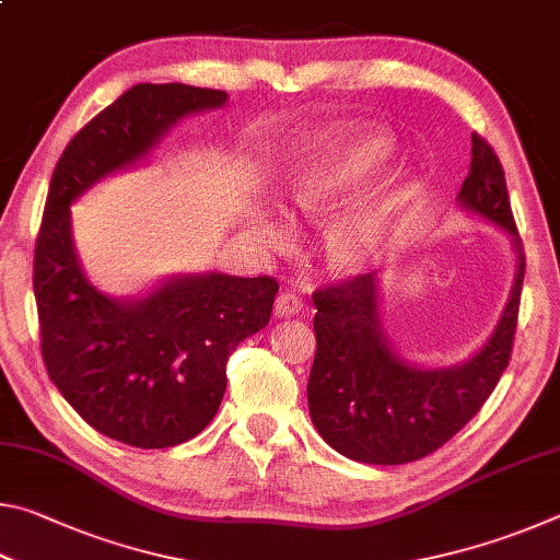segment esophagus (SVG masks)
Here are the masks:
<instances>
[{"mask_svg": "<svg viewBox=\"0 0 560 560\" xmlns=\"http://www.w3.org/2000/svg\"><path fill=\"white\" fill-rule=\"evenodd\" d=\"M301 308H303V303H301V299L293 296V293H281L277 303H273V311H277L279 318L296 316V314H301Z\"/></svg>", "mask_w": 560, "mask_h": 560, "instance_id": "34e87169", "label": "esophagus"}]
</instances>
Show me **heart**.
Segmentation results:
<instances>
[{
	"instance_id": "heart-1",
	"label": "heart",
	"mask_w": 560,
	"mask_h": 560,
	"mask_svg": "<svg viewBox=\"0 0 560 560\" xmlns=\"http://www.w3.org/2000/svg\"><path fill=\"white\" fill-rule=\"evenodd\" d=\"M390 158L393 140L385 132L363 128L338 130L289 175L283 185L287 207L303 220H326L353 200ZM390 210V200L377 197L328 224L320 242V257L330 273L355 277L368 269L383 242ZM259 232L269 246L287 244V230L279 222H264Z\"/></svg>"
}]
</instances>
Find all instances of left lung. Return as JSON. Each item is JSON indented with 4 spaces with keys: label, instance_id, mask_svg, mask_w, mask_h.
<instances>
[{
    "label": "left lung",
    "instance_id": "obj_1",
    "mask_svg": "<svg viewBox=\"0 0 560 560\" xmlns=\"http://www.w3.org/2000/svg\"><path fill=\"white\" fill-rule=\"evenodd\" d=\"M459 207L514 242L516 277L494 334L469 360L420 368L405 360L383 328L375 271L314 293L316 358L308 375L311 422L330 447L363 464H405L440 450L494 393L514 348L526 259L511 214L506 177L485 138L471 136L469 175Z\"/></svg>",
    "mask_w": 560,
    "mask_h": 560
}]
</instances>
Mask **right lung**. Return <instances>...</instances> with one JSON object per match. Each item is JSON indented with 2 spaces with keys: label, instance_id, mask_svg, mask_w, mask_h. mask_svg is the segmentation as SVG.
<instances>
[{
  "label": "right lung",
  "instance_id": "1",
  "mask_svg": "<svg viewBox=\"0 0 560 560\" xmlns=\"http://www.w3.org/2000/svg\"><path fill=\"white\" fill-rule=\"evenodd\" d=\"M224 103V91L138 83L75 132L51 175L34 249L46 373L93 430L130 447H175L210 424L226 360L269 324L279 283L212 271L167 279L140 299H110L75 257L69 207L150 155L179 118Z\"/></svg>",
  "mask_w": 560,
  "mask_h": 560
}]
</instances>
